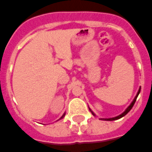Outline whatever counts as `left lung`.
Masks as SVG:
<instances>
[{
  "label": "left lung",
  "mask_w": 152,
  "mask_h": 152,
  "mask_svg": "<svg viewBox=\"0 0 152 152\" xmlns=\"http://www.w3.org/2000/svg\"><path fill=\"white\" fill-rule=\"evenodd\" d=\"M140 89H141V88H140V89H139V91H138V92H137V95H136V96H135V99H133V101L132 102V104H131L130 105H129V106H128V107H127V109L125 110L124 112H123L122 114H120V115H118V116H115V117L109 118V119H100V120H108V121H112V120H119V119H120V118H122L123 116H124L125 115H127V113H128V112H130V110L132 109V108L133 105H134V104H135V101H136V99H137L138 96H139V94H140ZM89 110H90V111H91V113H92V115H95L94 113H93V112H92V111H91V110L90 109V108H89Z\"/></svg>",
  "instance_id": "left-lung-1"
}]
</instances>
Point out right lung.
<instances>
[{
  "mask_svg": "<svg viewBox=\"0 0 152 152\" xmlns=\"http://www.w3.org/2000/svg\"><path fill=\"white\" fill-rule=\"evenodd\" d=\"M64 115H65V114H64L63 115H62V116H61V119H62V118H63L64 116ZM61 119H60V120H61Z\"/></svg>",
  "mask_w": 152,
  "mask_h": 152,
  "instance_id": "1",
  "label": "right lung"
}]
</instances>
